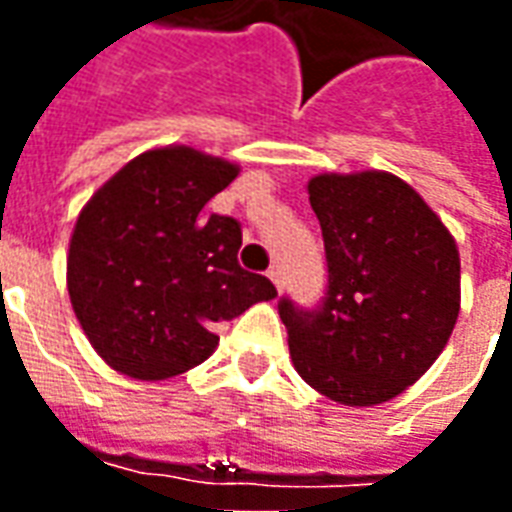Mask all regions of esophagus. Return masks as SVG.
<instances>
[{
    "instance_id": "esophagus-1",
    "label": "esophagus",
    "mask_w": 512,
    "mask_h": 512,
    "mask_svg": "<svg viewBox=\"0 0 512 512\" xmlns=\"http://www.w3.org/2000/svg\"><path fill=\"white\" fill-rule=\"evenodd\" d=\"M268 277L277 285V290H282V271H279V268H268Z\"/></svg>"
}]
</instances>
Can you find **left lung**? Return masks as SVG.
I'll list each match as a JSON object with an SVG mask.
<instances>
[{
    "mask_svg": "<svg viewBox=\"0 0 512 512\" xmlns=\"http://www.w3.org/2000/svg\"><path fill=\"white\" fill-rule=\"evenodd\" d=\"M310 205L326 249L318 307L279 299L299 376L345 406L400 395L450 340L461 260L450 230L389 172L318 175Z\"/></svg>",
    "mask_w": 512,
    "mask_h": 512,
    "instance_id": "obj_1",
    "label": "left lung"
}]
</instances>
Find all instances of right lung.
I'll return each instance as SVG.
<instances>
[{
    "mask_svg": "<svg viewBox=\"0 0 512 512\" xmlns=\"http://www.w3.org/2000/svg\"><path fill=\"white\" fill-rule=\"evenodd\" d=\"M238 167L191 147L147 150L76 219L68 293L87 340L131 378L178 376L213 354L216 323L277 296L238 263L241 222L205 216Z\"/></svg>",
    "mask_w": 512,
    "mask_h": 512,
    "instance_id": "1",
    "label": "right lung"
}]
</instances>
